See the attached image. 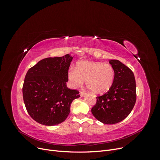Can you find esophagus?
Segmentation results:
<instances>
[{
  "instance_id": "34e87169",
  "label": "esophagus",
  "mask_w": 160,
  "mask_h": 160,
  "mask_svg": "<svg viewBox=\"0 0 160 160\" xmlns=\"http://www.w3.org/2000/svg\"><path fill=\"white\" fill-rule=\"evenodd\" d=\"M79 94H80V96H81V97H84V95H85V93L84 91H80Z\"/></svg>"
}]
</instances>
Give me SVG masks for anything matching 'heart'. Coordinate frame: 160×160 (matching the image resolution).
<instances>
[{
	"instance_id": "obj_1",
	"label": "heart",
	"mask_w": 160,
	"mask_h": 160,
	"mask_svg": "<svg viewBox=\"0 0 160 160\" xmlns=\"http://www.w3.org/2000/svg\"><path fill=\"white\" fill-rule=\"evenodd\" d=\"M67 77L72 88L77 89L86 85L96 95H101L108 91L112 86L115 71L109 64L92 61H81L77 63L75 69H69Z\"/></svg>"
}]
</instances>
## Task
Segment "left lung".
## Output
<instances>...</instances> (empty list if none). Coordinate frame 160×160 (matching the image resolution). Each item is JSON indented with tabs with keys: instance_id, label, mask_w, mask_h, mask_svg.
<instances>
[{
	"instance_id": "obj_1",
	"label": "left lung",
	"mask_w": 160,
	"mask_h": 160,
	"mask_svg": "<svg viewBox=\"0 0 160 160\" xmlns=\"http://www.w3.org/2000/svg\"><path fill=\"white\" fill-rule=\"evenodd\" d=\"M115 71L113 83L108 92L97 97L92 114L101 123L115 124L126 118L136 101L133 72L118 60H109Z\"/></svg>"
}]
</instances>
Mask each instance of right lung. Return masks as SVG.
Here are the masks:
<instances>
[{
    "label": "right lung",
    "instance_id": "obj_1",
    "mask_svg": "<svg viewBox=\"0 0 160 160\" xmlns=\"http://www.w3.org/2000/svg\"><path fill=\"white\" fill-rule=\"evenodd\" d=\"M72 57H48L38 61L27 71L22 96L27 112L38 123L52 126L67 119L72 101L79 92L67 87Z\"/></svg>",
    "mask_w": 160,
    "mask_h": 160
}]
</instances>
